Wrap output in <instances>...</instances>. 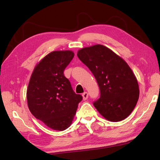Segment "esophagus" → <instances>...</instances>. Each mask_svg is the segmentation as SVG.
Masks as SVG:
<instances>
[{
	"mask_svg": "<svg viewBox=\"0 0 160 160\" xmlns=\"http://www.w3.org/2000/svg\"><path fill=\"white\" fill-rule=\"evenodd\" d=\"M82 98H83V100H86L88 98V96H89V94H88L87 92H84V93H82Z\"/></svg>",
	"mask_w": 160,
	"mask_h": 160,
	"instance_id": "34e87169",
	"label": "esophagus"
}]
</instances>
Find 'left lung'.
<instances>
[{"instance_id": "left-lung-1", "label": "left lung", "mask_w": 160, "mask_h": 160, "mask_svg": "<svg viewBox=\"0 0 160 160\" xmlns=\"http://www.w3.org/2000/svg\"><path fill=\"white\" fill-rule=\"evenodd\" d=\"M77 56L99 86L100 98L93 102L98 111L111 122L127 118L138 102L140 90L137 78L126 61L101 45L78 50Z\"/></svg>"}]
</instances>
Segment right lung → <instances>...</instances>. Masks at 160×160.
I'll list each match as a JSON object with an SVG mask.
<instances>
[{"instance_id": "right-lung-1", "label": "right lung", "mask_w": 160, "mask_h": 160, "mask_svg": "<svg viewBox=\"0 0 160 160\" xmlns=\"http://www.w3.org/2000/svg\"><path fill=\"white\" fill-rule=\"evenodd\" d=\"M74 56L72 51H54L36 64L30 78L27 99L30 112L49 128H69L82 100L76 94L64 70Z\"/></svg>"}]
</instances>
